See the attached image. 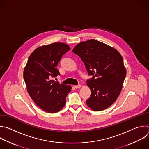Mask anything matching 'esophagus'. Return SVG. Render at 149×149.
<instances>
[{
    "mask_svg": "<svg viewBox=\"0 0 149 149\" xmlns=\"http://www.w3.org/2000/svg\"><path fill=\"white\" fill-rule=\"evenodd\" d=\"M74 87L76 89H78V88H80L81 87V85H74Z\"/></svg>",
    "mask_w": 149,
    "mask_h": 149,
    "instance_id": "34e87169",
    "label": "esophagus"
}]
</instances>
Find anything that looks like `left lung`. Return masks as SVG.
Returning <instances> with one entry per match:
<instances>
[{
  "label": "left lung",
  "instance_id": "left-lung-1",
  "mask_svg": "<svg viewBox=\"0 0 149 149\" xmlns=\"http://www.w3.org/2000/svg\"><path fill=\"white\" fill-rule=\"evenodd\" d=\"M72 52L92 76L86 81L91 89L86 105L94 111L108 108L117 100L126 77L122 56L115 48L93 39L79 42Z\"/></svg>",
  "mask_w": 149,
  "mask_h": 149
}]
</instances>
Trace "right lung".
<instances>
[{
	"mask_svg": "<svg viewBox=\"0 0 149 149\" xmlns=\"http://www.w3.org/2000/svg\"><path fill=\"white\" fill-rule=\"evenodd\" d=\"M70 49L63 42H54L37 48L29 57L23 78L27 92L34 103L44 111L54 113L63 108L70 85L52 79L60 75L57 66Z\"/></svg>",
	"mask_w": 149,
	"mask_h": 149,
	"instance_id": "add662e5",
	"label": "right lung"
}]
</instances>
